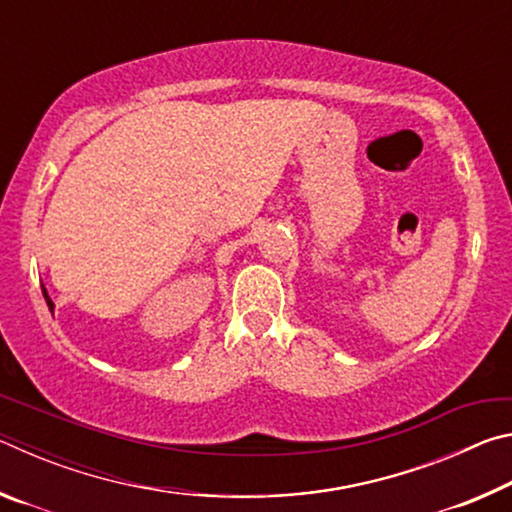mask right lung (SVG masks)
I'll list each match as a JSON object with an SVG mask.
<instances>
[{"mask_svg": "<svg viewBox=\"0 0 512 512\" xmlns=\"http://www.w3.org/2000/svg\"><path fill=\"white\" fill-rule=\"evenodd\" d=\"M42 293H45V300H47V305H49V309H51V307H54V302H51V300H49V296H47V291H45V289H42Z\"/></svg>", "mask_w": 512, "mask_h": 512, "instance_id": "add662e5", "label": "right lung"}]
</instances>
